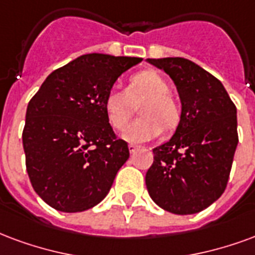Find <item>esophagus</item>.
<instances>
[{
	"label": "esophagus",
	"mask_w": 255,
	"mask_h": 255,
	"mask_svg": "<svg viewBox=\"0 0 255 255\" xmlns=\"http://www.w3.org/2000/svg\"><path fill=\"white\" fill-rule=\"evenodd\" d=\"M128 148H129V152H131V154H133V152L136 151V150H139V146H136V144H129V146H128Z\"/></svg>",
	"instance_id": "obj_1"
}]
</instances>
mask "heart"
I'll list each match as a JSON object with an SVG mask.
<instances>
[{
  "mask_svg": "<svg viewBox=\"0 0 255 255\" xmlns=\"http://www.w3.org/2000/svg\"><path fill=\"white\" fill-rule=\"evenodd\" d=\"M104 111L109 124L122 131L127 127L139 108L140 116L124 131L127 142L142 143L152 140L163 129L177 127L181 109L169 92V84L154 70H143L133 74L126 89L112 88L104 99Z\"/></svg>",
  "mask_w": 255,
  "mask_h": 255,
  "instance_id": "1",
  "label": "heart"
}]
</instances>
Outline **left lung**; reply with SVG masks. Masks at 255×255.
I'll return each instance as SVG.
<instances>
[{"label": "left lung", "mask_w": 255, "mask_h": 255, "mask_svg": "<svg viewBox=\"0 0 255 255\" xmlns=\"http://www.w3.org/2000/svg\"><path fill=\"white\" fill-rule=\"evenodd\" d=\"M180 93V124L155 147L146 173L148 195L167 212L197 214L223 195L238 146L237 107L222 82L185 58L147 59Z\"/></svg>", "instance_id": "obj_1"}]
</instances>
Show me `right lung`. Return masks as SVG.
<instances>
[{"label": "right lung", "instance_id": "1", "mask_svg": "<svg viewBox=\"0 0 255 255\" xmlns=\"http://www.w3.org/2000/svg\"><path fill=\"white\" fill-rule=\"evenodd\" d=\"M140 58L88 54L52 71L28 103L22 146L33 189L62 212H82L108 195L129 156L104 111L119 77Z\"/></svg>", "mask_w": 255, "mask_h": 255}]
</instances>
